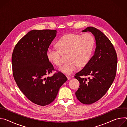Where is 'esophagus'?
Here are the masks:
<instances>
[{
    "mask_svg": "<svg viewBox=\"0 0 127 127\" xmlns=\"http://www.w3.org/2000/svg\"><path fill=\"white\" fill-rule=\"evenodd\" d=\"M66 77L67 78V79H68V80H69L70 79H71V77H70V76H66Z\"/></svg>",
    "mask_w": 127,
    "mask_h": 127,
    "instance_id": "1",
    "label": "esophagus"
}]
</instances>
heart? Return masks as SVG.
<instances>
[{
  "label": "heart",
  "mask_w": 127,
  "mask_h": 127,
  "mask_svg": "<svg viewBox=\"0 0 127 127\" xmlns=\"http://www.w3.org/2000/svg\"><path fill=\"white\" fill-rule=\"evenodd\" d=\"M57 45L59 48H47V57L53 64L59 66L62 63V52L68 53V62L61 66L59 69L63 73L70 75L76 72L79 66H84L88 63L94 49L95 39L89 33L81 35L68 34L58 41Z\"/></svg>",
  "instance_id": "heart-1"
}]
</instances>
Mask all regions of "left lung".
Here are the masks:
<instances>
[{
    "label": "left lung",
    "mask_w": 127,
    "mask_h": 127,
    "mask_svg": "<svg viewBox=\"0 0 127 127\" xmlns=\"http://www.w3.org/2000/svg\"><path fill=\"white\" fill-rule=\"evenodd\" d=\"M87 31L94 35L96 47L88 63L75 76L80 84L75 94L81 103L90 104L101 98L113 83L117 72V55L110 41L101 31L93 27L82 31ZM82 76L89 78H82Z\"/></svg>",
    "instance_id": "obj_1"
}]
</instances>
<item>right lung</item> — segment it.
<instances>
[{"mask_svg": "<svg viewBox=\"0 0 127 127\" xmlns=\"http://www.w3.org/2000/svg\"><path fill=\"white\" fill-rule=\"evenodd\" d=\"M56 32V30H32L18 42L12 54L13 76L18 86L30 101L41 106L51 103L67 80L58 71L45 77L54 70L46 51Z\"/></svg>", "mask_w": 127, "mask_h": 127, "instance_id": "add662e5", "label": "right lung"}]
</instances>
